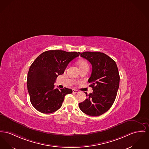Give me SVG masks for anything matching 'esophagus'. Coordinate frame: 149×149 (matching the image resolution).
<instances>
[{
	"instance_id": "34e87169",
	"label": "esophagus",
	"mask_w": 149,
	"mask_h": 149,
	"mask_svg": "<svg viewBox=\"0 0 149 149\" xmlns=\"http://www.w3.org/2000/svg\"><path fill=\"white\" fill-rule=\"evenodd\" d=\"M72 91H73V93H79V91L77 90L73 89L72 90Z\"/></svg>"
}]
</instances>
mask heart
I'll use <instances>...</instances> for the list:
<instances>
[{
  "label": "heart",
  "mask_w": 149,
  "mask_h": 149,
  "mask_svg": "<svg viewBox=\"0 0 149 149\" xmlns=\"http://www.w3.org/2000/svg\"><path fill=\"white\" fill-rule=\"evenodd\" d=\"M78 65L79 66V69L85 67H89L88 63L85 60H79L78 62Z\"/></svg>",
  "instance_id": "b5f03b06"
}]
</instances>
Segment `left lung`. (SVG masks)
I'll return each instance as SVG.
<instances>
[{
	"label": "left lung",
	"mask_w": 149,
	"mask_h": 149,
	"mask_svg": "<svg viewBox=\"0 0 149 149\" xmlns=\"http://www.w3.org/2000/svg\"><path fill=\"white\" fill-rule=\"evenodd\" d=\"M79 54L92 65L88 82L93 90L88 99L79 103V109L90 116H100L111 107L116 98L120 82L117 65L113 60L103 52L86 51L79 52ZM86 94L88 96L87 93Z\"/></svg>",
	"instance_id": "obj_1"
}]
</instances>
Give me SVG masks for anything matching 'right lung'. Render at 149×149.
<instances>
[{
    "mask_svg": "<svg viewBox=\"0 0 149 149\" xmlns=\"http://www.w3.org/2000/svg\"><path fill=\"white\" fill-rule=\"evenodd\" d=\"M79 56V52L49 50L42 53L30 65L27 88L33 106L43 113H52L61 107L65 96L72 90L55 89L59 75L64 73L70 62Z\"/></svg>",
    "mask_w": 149,
    "mask_h": 149,
    "instance_id": "1",
    "label": "right lung"
}]
</instances>
